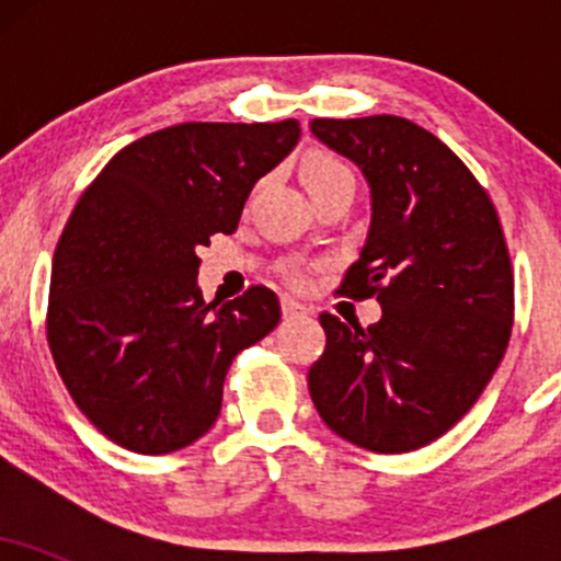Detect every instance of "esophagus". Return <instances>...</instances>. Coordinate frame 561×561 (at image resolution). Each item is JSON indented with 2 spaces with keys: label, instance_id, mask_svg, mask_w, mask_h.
I'll use <instances>...</instances> for the list:
<instances>
[{
  "label": "esophagus",
  "instance_id": "obj_1",
  "mask_svg": "<svg viewBox=\"0 0 561 561\" xmlns=\"http://www.w3.org/2000/svg\"><path fill=\"white\" fill-rule=\"evenodd\" d=\"M282 313H285V319H300V317H308L311 308L302 306V302L293 298H282Z\"/></svg>",
  "mask_w": 561,
  "mask_h": 561
}]
</instances>
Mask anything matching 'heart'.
<instances>
[{
    "label": "heart",
    "mask_w": 561,
    "mask_h": 561,
    "mask_svg": "<svg viewBox=\"0 0 561 561\" xmlns=\"http://www.w3.org/2000/svg\"><path fill=\"white\" fill-rule=\"evenodd\" d=\"M347 176V169L340 160L332 156H324V152H311V156L302 158L300 163V182L306 184V190H317V186H324L334 182V179Z\"/></svg>",
    "instance_id": "1"
}]
</instances>
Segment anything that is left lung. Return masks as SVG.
Listing matches in <instances>:
<instances>
[{"instance_id": "8db88e82", "label": "left lung", "mask_w": 561, "mask_h": 561, "mask_svg": "<svg viewBox=\"0 0 561 561\" xmlns=\"http://www.w3.org/2000/svg\"><path fill=\"white\" fill-rule=\"evenodd\" d=\"M311 134L369 184V231L340 289L377 295L382 317L364 330L321 313L327 347L308 390L332 433L405 454L448 433L504 358L514 319L504 231L472 171L422 126L313 118Z\"/></svg>"}]
</instances>
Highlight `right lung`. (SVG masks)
Instances as JSON below:
<instances>
[{"label": "right lung", "mask_w": 561, "mask_h": 561, "mask_svg": "<svg viewBox=\"0 0 561 561\" xmlns=\"http://www.w3.org/2000/svg\"><path fill=\"white\" fill-rule=\"evenodd\" d=\"M300 124H179L124 147L57 242L47 340L76 405L113 443L171 454L214 427L234 356L279 324L268 287L216 308L197 250L231 234Z\"/></svg>", "instance_id": "obj_1"}]
</instances>
